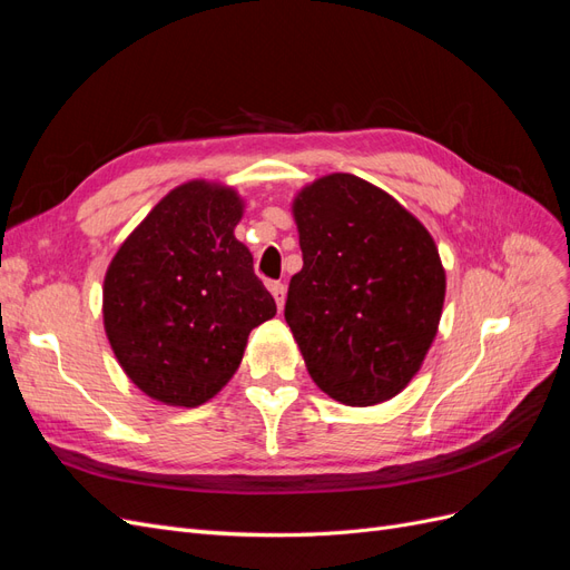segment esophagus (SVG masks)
<instances>
[{
  "label": "esophagus",
  "mask_w": 570,
  "mask_h": 570,
  "mask_svg": "<svg viewBox=\"0 0 570 570\" xmlns=\"http://www.w3.org/2000/svg\"><path fill=\"white\" fill-rule=\"evenodd\" d=\"M268 289H271L275 304H278V312H283V306H285V285L283 283H271Z\"/></svg>",
  "instance_id": "esophagus-1"
}]
</instances>
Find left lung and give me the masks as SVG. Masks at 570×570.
I'll return each instance as SVG.
<instances>
[{
	"label": "left lung",
	"instance_id": "8db88e82",
	"mask_svg": "<svg viewBox=\"0 0 570 570\" xmlns=\"http://www.w3.org/2000/svg\"><path fill=\"white\" fill-rule=\"evenodd\" d=\"M292 216L304 266L285 321L321 392L347 406L400 394L442 318L446 275L433 235L385 189L352 174L304 185Z\"/></svg>",
	"mask_w": 570,
	"mask_h": 570
}]
</instances>
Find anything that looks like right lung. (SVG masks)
<instances>
[{
	"label": "right lung",
	"instance_id": "right-lung-1",
	"mask_svg": "<svg viewBox=\"0 0 570 570\" xmlns=\"http://www.w3.org/2000/svg\"><path fill=\"white\" fill-rule=\"evenodd\" d=\"M243 214L235 187L183 183L111 258L105 331L120 368L154 402H209L239 368L249 333L275 316L252 252L235 237Z\"/></svg>",
	"mask_w": 570,
	"mask_h": 570
}]
</instances>
